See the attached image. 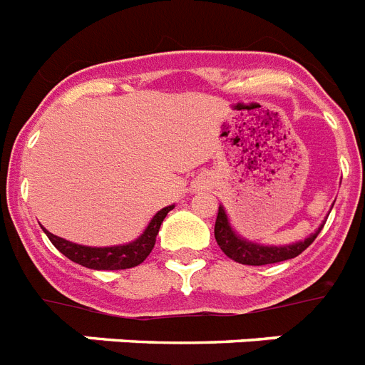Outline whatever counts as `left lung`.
Masks as SVG:
<instances>
[{
  "instance_id": "8db88e82",
  "label": "left lung",
  "mask_w": 365,
  "mask_h": 365,
  "mask_svg": "<svg viewBox=\"0 0 365 365\" xmlns=\"http://www.w3.org/2000/svg\"><path fill=\"white\" fill-rule=\"evenodd\" d=\"M324 222L320 224V228L314 233H311L307 239L298 241V243L284 245V247H267V245H258L252 241H247L245 237L237 235L235 230L228 220V215L224 211V207H218L217 222H215V239H217L218 247L222 252L232 260L239 262L245 265H265V264H277V262L290 260L296 258L307 249L309 245L313 243L317 235L320 233Z\"/></svg>"
}]
</instances>
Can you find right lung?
<instances>
[{
    "label": "right lung",
    "mask_w": 365,
    "mask_h": 365,
    "mask_svg": "<svg viewBox=\"0 0 365 365\" xmlns=\"http://www.w3.org/2000/svg\"><path fill=\"white\" fill-rule=\"evenodd\" d=\"M173 207L175 205L164 207L162 211L156 212L145 228V232L135 241L126 245H116V247H84V245L71 243L67 239L58 237L54 233L46 232L45 228H43V232L48 235L51 243L75 264H81L84 267H90V269H128V267H135L141 262H145V258L150 255V250L154 249V243H156L160 226Z\"/></svg>",
    "instance_id": "add662e5"
}]
</instances>
